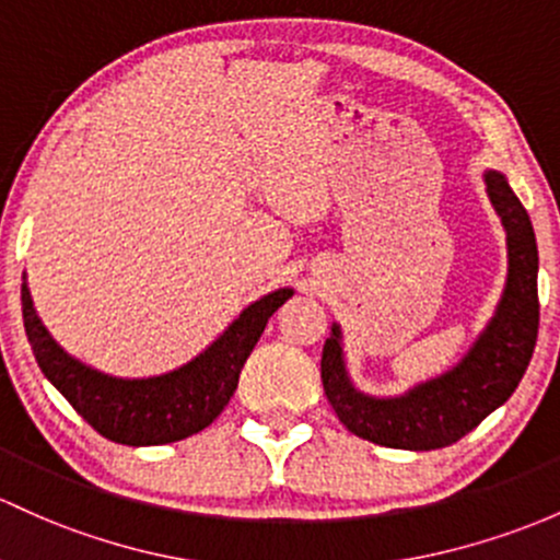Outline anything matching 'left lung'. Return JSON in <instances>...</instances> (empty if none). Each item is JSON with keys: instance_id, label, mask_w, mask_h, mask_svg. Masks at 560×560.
Wrapping results in <instances>:
<instances>
[{"instance_id": "left-lung-1", "label": "left lung", "mask_w": 560, "mask_h": 560, "mask_svg": "<svg viewBox=\"0 0 560 560\" xmlns=\"http://www.w3.org/2000/svg\"><path fill=\"white\" fill-rule=\"evenodd\" d=\"M483 182L508 232V282L494 317L454 369L398 398H374L352 384L341 328H330L320 360L323 389L339 422L363 441L406 451L451 446L502 406L526 374L539 328L537 237L508 178L486 171Z\"/></svg>"}]
</instances>
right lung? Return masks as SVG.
Segmentation results:
<instances>
[{
	"label": "right lung",
	"instance_id": "obj_1",
	"mask_svg": "<svg viewBox=\"0 0 560 560\" xmlns=\"http://www.w3.org/2000/svg\"><path fill=\"white\" fill-rule=\"evenodd\" d=\"M291 296L293 288H278L245 306L206 352L171 374L119 378L101 374L63 352L50 330L42 326L26 275L21 285L23 326L42 374L95 432L122 446H162L206 430L237 389L240 371L267 320Z\"/></svg>",
	"mask_w": 560,
	"mask_h": 560
}]
</instances>
